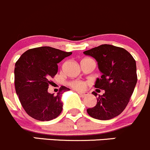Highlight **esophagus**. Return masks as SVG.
Instances as JSON below:
<instances>
[{
	"instance_id": "34e87169",
	"label": "esophagus",
	"mask_w": 150,
	"mask_h": 150,
	"mask_svg": "<svg viewBox=\"0 0 150 150\" xmlns=\"http://www.w3.org/2000/svg\"><path fill=\"white\" fill-rule=\"evenodd\" d=\"M78 92L79 95L81 97H82V98H84V97L87 96L88 95L87 92Z\"/></svg>"
}]
</instances>
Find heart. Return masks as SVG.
Returning <instances> with one entry per match:
<instances>
[{
    "label": "heart",
    "instance_id": "1",
    "mask_svg": "<svg viewBox=\"0 0 150 150\" xmlns=\"http://www.w3.org/2000/svg\"><path fill=\"white\" fill-rule=\"evenodd\" d=\"M84 59H90V58H84ZM69 85L77 90H83L85 89L86 84L85 81H81V80H74L69 83Z\"/></svg>",
    "mask_w": 150,
    "mask_h": 150
}]
</instances>
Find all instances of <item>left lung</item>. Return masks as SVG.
Returning a JSON list of instances; mask_svg holds the SVG:
<instances>
[{"label": "left lung", "mask_w": 150, "mask_h": 150, "mask_svg": "<svg viewBox=\"0 0 150 150\" xmlns=\"http://www.w3.org/2000/svg\"><path fill=\"white\" fill-rule=\"evenodd\" d=\"M84 54L98 61L103 75L97 79L95 87L105 91L97 98L96 105L86 110L87 113L98 120L115 118L126 108L137 84L136 61L125 49L107 44L86 50ZM92 94L97 97L96 92Z\"/></svg>", "instance_id": "1"}]
</instances>
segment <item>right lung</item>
<instances>
[{
    "label": "right lung",
    "mask_w": 150,
    "mask_h": 150,
    "mask_svg": "<svg viewBox=\"0 0 150 150\" xmlns=\"http://www.w3.org/2000/svg\"><path fill=\"white\" fill-rule=\"evenodd\" d=\"M71 52L51 47L29 49L21 55L14 69L16 95L23 108L35 119L48 121L57 118L63 110L61 95L69 88L62 86L56 95L48 93L50 77L58 72V64Z\"/></svg>",
    "instance_id": "1"
}]
</instances>
